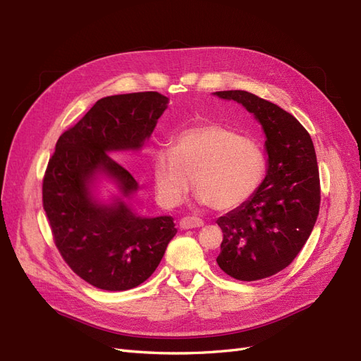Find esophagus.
Wrapping results in <instances>:
<instances>
[{"instance_id":"obj_1","label":"esophagus","mask_w":361,"mask_h":361,"mask_svg":"<svg viewBox=\"0 0 361 361\" xmlns=\"http://www.w3.org/2000/svg\"><path fill=\"white\" fill-rule=\"evenodd\" d=\"M179 226L180 228H192V227H202L203 226V220H200V218L197 216H183L182 220L179 221Z\"/></svg>"}]
</instances>
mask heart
Instances as JSON below:
<instances>
[{"mask_svg": "<svg viewBox=\"0 0 361 361\" xmlns=\"http://www.w3.org/2000/svg\"><path fill=\"white\" fill-rule=\"evenodd\" d=\"M159 202L178 206L192 185L195 200L215 211L236 209L264 182L267 161L256 140L220 123L180 130L171 149H158L152 158Z\"/></svg>", "mask_w": 361, "mask_h": 361, "instance_id": "b5f03b06", "label": "heart"}]
</instances>
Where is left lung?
<instances>
[{
	"instance_id": "8db88e82",
	"label": "left lung",
	"mask_w": 361,
	"mask_h": 361,
	"mask_svg": "<svg viewBox=\"0 0 361 361\" xmlns=\"http://www.w3.org/2000/svg\"><path fill=\"white\" fill-rule=\"evenodd\" d=\"M214 94L255 116L268 155L265 179L253 197L216 220L223 231L216 264L236 280L267 279L297 257L318 218L321 187L313 141L292 114L253 93Z\"/></svg>"
}]
</instances>
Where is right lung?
<instances>
[{
	"instance_id": "1",
	"label": "right lung",
	"mask_w": 361,
	"mask_h": 361,
	"mask_svg": "<svg viewBox=\"0 0 361 361\" xmlns=\"http://www.w3.org/2000/svg\"><path fill=\"white\" fill-rule=\"evenodd\" d=\"M169 97L158 92L106 96L63 133L43 178V209L54 241L75 274L104 290H128L158 268L176 235L173 216H141L130 200L138 183L110 155L138 152L150 138ZM118 194L102 201L99 183Z\"/></svg>"
}]
</instances>
